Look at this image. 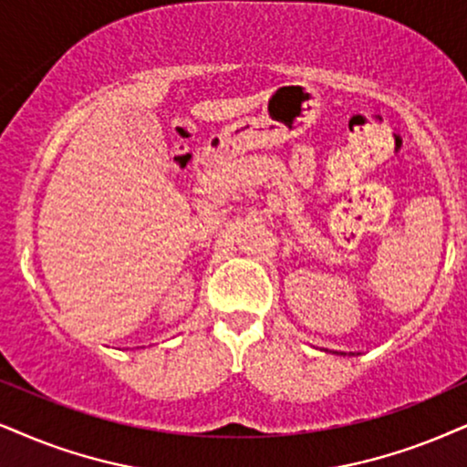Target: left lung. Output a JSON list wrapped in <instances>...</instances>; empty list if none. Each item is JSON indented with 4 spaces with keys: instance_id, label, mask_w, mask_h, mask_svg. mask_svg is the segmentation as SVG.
Segmentation results:
<instances>
[{
    "instance_id": "1",
    "label": "left lung",
    "mask_w": 467,
    "mask_h": 467,
    "mask_svg": "<svg viewBox=\"0 0 467 467\" xmlns=\"http://www.w3.org/2000/svg\"><path fill=\"white\" fill-rule=\"evenodd\" d=\"M336 353H338V351H336ZM340 356H345V353H340Z\"/></svg>"
}]
</instances>
